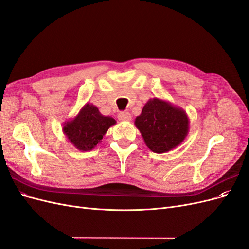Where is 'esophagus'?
<instances>
[{
  "instance_id": "obj_1",
  "label": "esophagus",
  "mask_w": 249,
  "mask_h": 249,
  "mask_svg": "<svg viewBox=\"0 0 249 249\" xmlns=\"http://www.w3.org/2000/svg\"><path fill=\"white\" fill-rule=\"evenodd\" d=\"M117 117L120 122H129V120L132 119V115L129 112H120Z\"/></svg>"
}]
</instances>
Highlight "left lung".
Masks as SVG:
<instances>
[{
  "instance_id": "1",
  "label": "left lung",
  "mask_w": 249,
  "mask_h": 249,
  "mask_svg": "<svg viewBox=\"0 0 249 249\" xmlns=\"http://www.w3.org/2000/svg\"><path fill=\"white\" fill-rule=\"evenodd\" d=\"M189 117L182 108L160 97L148 100L135 118L146 146L158 154L178 146L189 133Z\"/></svg>"
}]
</instances>
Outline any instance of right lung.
<instances>
[{"label":"right lung","instance_id":"obj_1","mask_svg":"<svg viewBox=\"0 0 249 249\" xmlns=\"http://www.w3.org/2000/svg\"><path fill=\"white\" fill-rule=\"evenodd\" d=\"M116 120L105 116L93 104L86 103L78 114L63 124L62 131L70 143L82 152H89L102 142Z\"/></svg>","mask_w":249,"mask_h":249}]
</instances>
